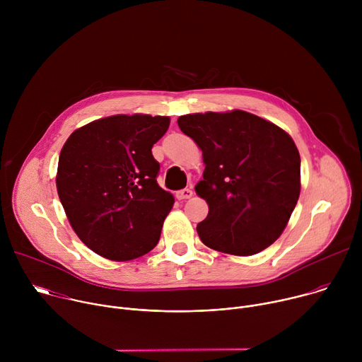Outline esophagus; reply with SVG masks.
Returning a JSON list of instances; mask_svg holds the SVG:
<instances>
[{
    "label": "esophagus",
    "instance_id": "34e87169",
    "mask_svg": "<svg viewBox=\"0 0 362 362\" xmlns=\"http://www.w3.org/2000/svg\"><path fill=\"white\" fill-rule=\"evenodd\" d=\"M192 196H193V192H192V189H182V190L176 192V197H177L179 200H183V199H189V197H192Z\"/></svg>",
    "mask_w": 362,
    "mask_h": 362
}]
</instances>
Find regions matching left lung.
<instances>
[{
  "instance_id": "8db88e82",
  "label": "left lung",
  "mask_w": 362,
  "mask_h": 362,
  "mask_svg": "<svg viewBox=\"0 0 362 362\" xmlns=\"http://www.w3.org/2000/svg\"><path fill=\"white\" fill-rule=\"evenodd\" d=\"M177 124L202 148L206 165L194 187L209 204L196 226L200 240L239 256L272 245L300 192V158L291 136L242 110L186 115Z\"/></svg>"
}]
</instances>
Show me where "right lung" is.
Here are the masks:
<instances>
[{
	"label": "right lung",
	"mask_w": 362,
	"mask_h": 362,
	"mask_svg": "<svg viewBox=\"0 0 362 362\" xmlns=\"http://www.w3.org/2000/svg\"><path fill=\"white\" fill-rule=\"evenodd\" d=\"M169 117L110 116L77 129L64 143L57 192L71 228L97 255L130 261L158 245L173 196L156 177L151 147Z\"/></svg>",
	"instance_id": "obj_1"
}]
</instances>
